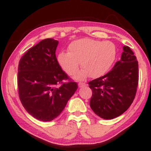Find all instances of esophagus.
<instances>
[{
  "label": "esophagus",
  "instance_id": "obj_1",
  "mask_svg": "<svg viewBox=\"0 0 151 151\" xmlns=\"http://www.w3.org/2000/svg\"><path fill=\"white\" fill-rule=\"evenodd\" d=\"M78 86H79V87H83V86H86V84L85 82H79L78 83Z\"/></svg>",
  "mask_w": 151,
  "mask_h": 151
}]
</instances>
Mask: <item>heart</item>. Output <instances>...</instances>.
Segmentation results:
<instances>
[{
  "label": "heart",
  "mask_w": 151,
  "mask_h": 151,
  "mask_svg": "<svg viewBox=\"0 0 151 151\" xmlns=\"http://www.w3.org/2000/svg\"><path fill=\"white\" fill-rule=\"evenodd\" d=\"M68 50L69 52L62 51L59 53L58 62L69 76H73L78 71L81 63L83 69L76 76L79 80L89 75L93 78L104 76L112 67L117 54L116 47L113 42L90 38L73 41Z\"/></svg>",
  "instance_id": "b5f03b06"
}]
</instances>
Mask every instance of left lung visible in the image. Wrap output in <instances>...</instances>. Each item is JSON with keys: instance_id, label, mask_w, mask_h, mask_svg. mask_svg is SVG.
Returning <instances> with one entry per match:
<instances>
[{"instance_id": "obj_1", "label": "left lung", "mask_w": 151, "mask_h": 151, "mask_svg": "<svg viewBox=\"0 0 151 151\" xmlns=\"http://www.w3.org/2000/svg\"><path fill=\"white\" fill-rule=\"evenodd\" d=\"M120 60L104 76L88 82L92 90L90 106L103 119L123 114L135 99L139 81L137 58L128 46L123 47Z\"/></svg>"}]
</instances>
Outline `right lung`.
Returning <instances> with one entry per match:
<instances>
[{"label":"right lung","mask_w":151,"mask_h":151,"mask_svg":"<svg viewBox=\"0 0 151 151\" xmlns=\"http://www.w3.org/2000/svg\"><path fill=\"white\" fill-rule=\"evenodd\" d=\"M58 41L52 38L41 40L28 49L18 64L20 102L30 115L43 122L58 116L78 88L77 82L68 76L58 62Z\"/></svg>","instance_id":"obj_1"}]
</instances>
